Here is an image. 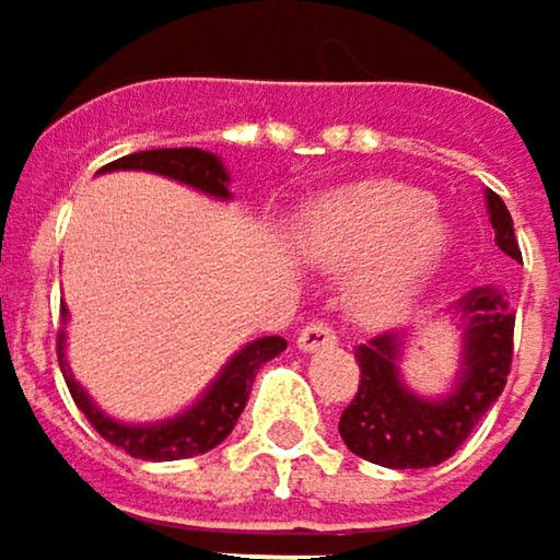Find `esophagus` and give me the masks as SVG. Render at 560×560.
<instances>
[{
	"mask_svg": "<svg viewBox=\"0 0 560 560\" xmlns=\"http://www.w3.org/2000/svg\"><path fill=\"white\" fill-rule=\"evenodd\" d=\"M337 343V334L324 324V320H311L301 334H298V350H324V347H334Z\"/></svg>",
	"mask_w": 560,
	"mask_h": 560,
	"instance_id": "34e87169",
	"label": "esophagus"
}]
</instances>
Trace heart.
Wrapping results in <instances>:
<instances>
[{
  "instance_id": "b5f03b06",
  "label": "heart",
  "mask_w": 560,
  "mask_h": 560,
  "mask_svg": "<svg viewBox=\"0 0 560 560\" xmlns=\"http://www.w3.org/2000/svg\"><path fill=\"white\" fill-rule=\"evenodd\" d=\"M304 253L327 269H350V304L366 320L398 317L451 246L447 220L415 187L366 180L314 200L301 223Z\"/></svg>"
}]
</instances>
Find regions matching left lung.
<instances>
[{"mask_svg":"<svg viewBox=\"0 0 560 560\" xmlns=\"http://www.w3.org/2000/svg\"><path fill=\"white\" fill-rule=\"evenodd\" d=\"M497 246L522 262L512 217L503 197L487 190ZM457 327L464 330V357L454 389L441 398H421L398 376L405 334L389 330L357 347L360 389L340 415L343 444L380 467L418 470L444 464L480 424L490 405L503 395L512 366L515 314L497 288H474L457 304Z\"/></svg>","mask_w":560,"mask_h":560,"instance_id":"8db88e82","label":"left lung"}]
</instances>
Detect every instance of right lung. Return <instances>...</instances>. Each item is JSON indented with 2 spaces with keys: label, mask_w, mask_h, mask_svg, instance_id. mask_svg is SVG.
<instances>
[{
  "label": "right lung",
  "mask_w": 560,
  "mask_h": 560,
  "mask_svg": "<svg viewBox=\"0 0 560 560\" xmlns=\"http://www.w3.org/2000/svg\"><path fill=\"white\" fill-rule=\"evenodd\" d=\"M100 171H152V174H165L180 184H190L210 197L230 200V174L223 168V162L213 152L203 149H152V152H136L126 159L109 162ZM284 337H259L253 343H246L226 366L223 373L210 383V389L203 392L187 411L174 415L168 421H155V424H122L109 415H103L93 398L80 389V383L73 380V373L67 370L63 360V334H57V363L63 373V383L73 395L77 408L86 415V421L116 447H122L126 454L139 457V460H184V457H197L213 451L220 441H226V434L233 431V424L240 421L249 389L256 383V373L262 363L276 360L284 350Z\"/></svg>",
  "instance_id": "right-lung-1"
}]
</instances>
